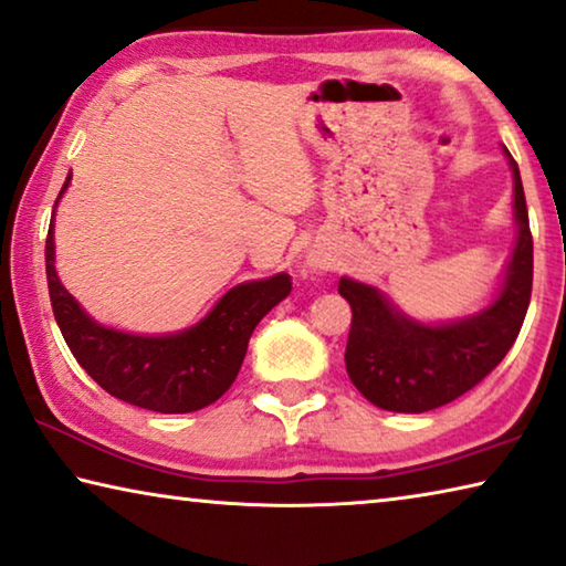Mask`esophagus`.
I'll return each mask as SVG.
<instances>
[{"label": "esophagus", "mask_w": 566, "mask_h": 566, "mask_svg": "<svg viewBox=\"0 0 566 566\" xmlns=\"http://www.w3.org/2000/svg\"><path fill=\"white\" fill-rule=\"evenodd\" d=\"M307 269L315 274H322V272H327V262L319 256H307Z\"/></svg>", "instance_id": "obj_1"}]
</instances>
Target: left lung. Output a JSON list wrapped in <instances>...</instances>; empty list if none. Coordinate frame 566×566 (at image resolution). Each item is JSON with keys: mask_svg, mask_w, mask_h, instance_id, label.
Returning a JSON list of instances; mask_svg holds the SVG:
<instances>
[{"mask_svg": "<svg viewBox=\"0 0 566 566\" xmlns=\"http://www.w3.org/2000/svg\"><path fill=\"white\" fill-rule=\"evenodd\" d=\"M514 176L516 241L486 307L469 317L420 322L396 307L378 286L339 280L337 292L353 307L345 365L349 380L382 410L426 412L461 398L504 360L524 325L534 276V241L522 176Z\"/></svg>", "mask_w": 566, "mask_h": 566, "instance_id": "1", "label": "left lung"}]
</instances>
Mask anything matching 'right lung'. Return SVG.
Returning a JSON list of instances; mask_svg holds the SVG:
<instances>
[{
	"label": "right lung",
	"mask_w": 566,
	"mask_h": 566,
	"mask_svg": "<svg viewBox=\"0 0 566 566\" xmlns=\"http://www.w3.org/2000/svg\"><path fill=\"white\" fill-rule=\"evenodd\" d=\"M70 178L62 184L55 211ZM55 211L44 244L50 302L70 353L90 378L113 398L156 412H193L219 400L237 380L251 332L292 292V276L280 272L231 286L209 315L186 329L168 335L123 332L90 317L62 286L55 269Z\"/></svg>",
	"instance_id": "add662e5"
}]
</instances>
